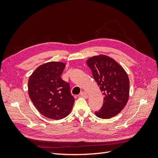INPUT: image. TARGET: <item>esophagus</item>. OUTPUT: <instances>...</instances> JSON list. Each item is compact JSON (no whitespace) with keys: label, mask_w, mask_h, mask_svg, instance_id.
Masks as SVG:
<instances>
[{"label":"esophagus","mask_w":158,"mask_h":158,"mask_svg":"<svg viewBox=\"0 0 158 158\" xmlns=\"http://www.w3.org/2000/svg\"><path fill=\"white\" fill-rule=\"evenodd\" d=\"M80 96L83 97V98H88V94H87L85 92H82L80 94Z\"/></svg>","instance_id":"34e87169"}]
</instances>
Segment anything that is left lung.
<instances>
[{
	"instance_id": "1",
	"label": "left lung",
	"mask_w": 158,
	"mask_h": 158,
	"mask_svg": "<svg viewBox=\"0 0 158 158\" xmlns=\"http://www.w3.org/2000/svg\"><path fill=\"white\" fill-rule=\"evenodd\" d=\"M86 63L105 96L102 109L96 111L95 115L102 119L111 118L122 111L128 101L127 74L118 62L106 55L92 56Z\"/></svg>"
}]
</instances>
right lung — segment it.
<instances>
[{"instance_id": "right-lung-1", "label": "right lung", "mask_w": 158, "mask_h": 158, "mask_svg": "<svg viewBox=\"0 0 158 158\" xmlns=\"http://www.w3.org/2000/svg\"><path fill=\"white\" fill-rule=\"evenodd\" d=\"M65 66L62 62H47L29 77L30 98L36 109L49 119L58 120L68 116L75 102L69 84L61 79Z\"/></svg>"}]
</instances>
